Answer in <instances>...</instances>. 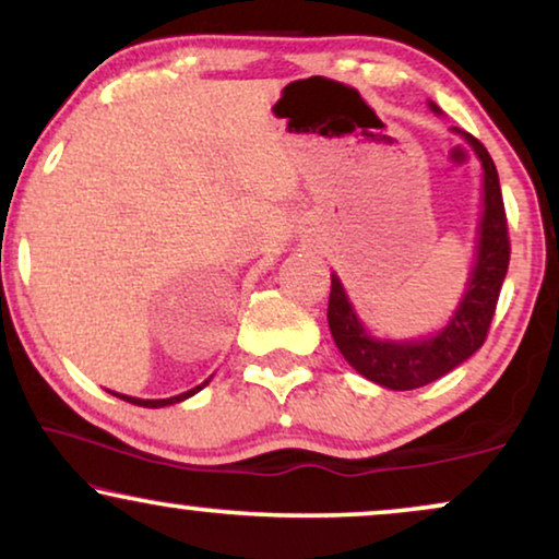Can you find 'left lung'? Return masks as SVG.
Wrapping results in <instances>:
<instances>
[{
	"label": "left lung",
	"mask_w": 559,
	"mask_h": 559,
	"mask_svg": "<svg viewBox=\"0 0 559 559\" xmlns=\"http://www.w3.org/2000/svg\"><path fill=\"white\" fill-rule=\"evenodd\" d=\"M438 111V106H432ZM461 132V129H455ZM473 144L476 155L484 165V221H480L478 259L471 272V285L465 289L461 308L450 320L445 331L435 338L417 343H392L377 341L358 323L354 310L346 300L338 277L331 282V300H328V325H331L333 341L343 358L361 373V377L377 381L396 392H409L430 381L445 377L465 358H471L486 343L488 328H491L496 302L509 270L511 241L507 226V209H503L499 173L488 150L476 136L465 134Z\"/></svg>",
	"instance_id": "8db88e82"
}]
</instances>
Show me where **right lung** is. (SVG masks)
Returning a JSON list of instances; mask_svg holds the SVG:
<instances>
[{"label": "right lung", "mask_w": 559, "mask_h": 559, "mask_svg": "<svg viewBox=\"0 0 559 559\" xmlns=\"http://www.w3.org/2000/svg\"><path fill=\"white\" fill-rule=\"evenodd\" d=\"M209 384V381H203L201 386H195V389H190V392H186V394H178V396H170V400H134V396H127V394H114V396H119V400H124V402H129V404H136V407H165V404H178V402H182V400H188V396H193L195 392H201V389Z\"/></svg>", "instance_id": "right-lung-1"}]
</instances>
